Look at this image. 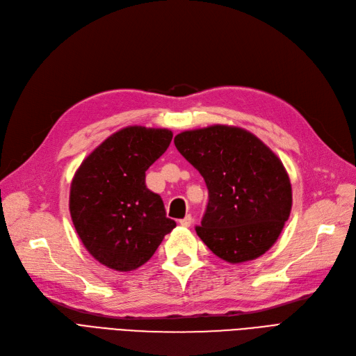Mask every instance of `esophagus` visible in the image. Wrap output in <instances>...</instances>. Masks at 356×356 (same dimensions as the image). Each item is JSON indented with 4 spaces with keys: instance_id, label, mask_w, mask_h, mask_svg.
Here are the masks:
<instances>
[{
    "instance_id": "esophagus-1",
    "label": "esophagus",
    "mask_w": 356,
    "mask_h": 356,
    "mask_svg": "<svg viewBox=\"0 0 356 356\" xmlns=\"http://www.w3.org/2000/svg\"><path fill=\"white\" fill-rule=\"evenodd\" d=\"M179 224H181L182 227H190V225L193 224V218H191V215H187L186 218L179 219Z\"/></svg>"
}]
</instances>
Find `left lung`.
I'll use <instances>...</instances> for the list:
<instances>
[{"instance_id": "obj_1", "label": "left lung", "mask_w": 356, "mask_h": 356, "mask_svg": "<svg viewBox=\"0 0 356 356\" xmlns=\"http://www.w3.org/2000/svg\"><path fill=\"white\" fill-rule=\"evenodd\" d=\"M174 143L209 191L195 227L206 246L229 264L271 249L291 211V184L275 153L252 132L228 125L184 131Z\"/></svg>"}]
</instances>
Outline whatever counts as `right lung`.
Wrapping results in <instances>:
<instances>
[{"instance_id": "1", "label": "right lung", "mask_w": 356, "mask_h": 356, "mask_svg": "<svg viewBox=\"0 0 356 356\" xmlns=\"http://www.w3.org/2000/svg\"><path fill=\"white\" fill-rule=\"evenodd\" d=\"M170 140L169 129L127 127L97 147L72 179V222L85 249L110 269L144 265L177 227L161 195L145 186V170Z\"/></svg>"}]
</instances>
